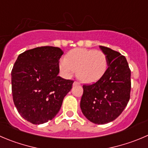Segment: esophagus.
<instances>
[{"instance_id": "34e87169", "label": "esophagus", "mask_w": 148, "mask_h": 148, "mask_svg": "<svg viewBox=\"0 0 148 148\" xmlns=\"http://www.w3.org/2000/svg\"><path fill=\"white\" fill-rule=\"evenodd\" d=\"M78 85H80V84L78 82H77V81H74L73 84V86H78Z\"/></svg>"}]
</instances>
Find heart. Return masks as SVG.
I'll list each match as a JSON object with an SVG mask.
<instances>
[{"instance_id":"1","label":"heart","mask_w":148,"mask_h":148,"mask_svg":"<svg viewBox=\"0 0 148 148\" xmlns=\"http://www.w3.org/2000/svg\"><path fill=\"white\" fill-rule=\"evenodd\" d=\"M108 67V57L104 52L83 48L70 50L59 63L64 77L69 78L76 71L77 77L86 84H94L102 79Z\"/></svg>"}]
</instances>
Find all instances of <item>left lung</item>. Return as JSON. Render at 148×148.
<instances>
[{
	"instance_id": "8db88e82",
	"label": "left lung",
	"mask_w": 148,
	"mask_h": 148,
	"mask_svg": "<svg viewBox=\"0 0 148 148\" xmlns=\"http://www.w3.org/2000/svg\"><path fill=\"white\" fill-rule=\"evenodd\" d=\"M99 48L108 57V70L99 81L83 86L80 107L88 121L105 124L117 119L129 102L131 70L124 56L110 48Z\"/></svg>"
}]
</instances>
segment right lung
Instances as JSON below:
<instances>
[{"label":"right lung","mask_w":148,"mask_h":148,"mask_svg":"<svg viewBox=\"0 0 148 148\" xmlns=\"http://www.w3.org/2000/svg\"><path fill=\"white\" fill-rule=\"evenodd\" d=\"M64 54L60 48L41 46L25 51L12 71L13 100L23 119L33 124L52 120L60 111L73 81L58 76Z\"/></svg>","instance_id":"1"}]
</instances>
